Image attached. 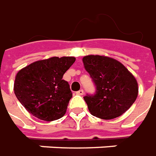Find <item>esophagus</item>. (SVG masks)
Masks as SVG:
<instances>
[{"label":"esophagus","mask_w":156,"mask_h":156,"mask_svg":"<svg viewBox=\"0 0 156 156\" xmlns=\"http://www.w3.org/2000/svg\"><path fill=\"white\" fill-rule=\"evenodd\" d=\"M76 94H78V95H83L84 94V90L82 89H80L78 91H76Z\"/></svg>","instance_id":"esophagus-1"}]
</instances>
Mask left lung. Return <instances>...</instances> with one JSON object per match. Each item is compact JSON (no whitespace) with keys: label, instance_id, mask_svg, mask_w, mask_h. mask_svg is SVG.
I'll use <instances>...</instances> for the list:
<instances>
[{"label":"left lung","instance_id":"1","mask_svg":"<svg viewBox=\"0 0 156 156\" xmlns=\"http://www.w3.org/2000/svg\"><path fill=\"white\" fill-rule=\"evenodd\" d=\"M82 61L96 87L95 94L84 97L90 114L102 119L123 114L138 97L134 76L119 61L107 56L87 55Z\"/></svg>","mask_w":156,"mask_h":156}]
</instances>
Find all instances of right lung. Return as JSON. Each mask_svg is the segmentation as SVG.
Returning <instances> with one entry per match:
<instances>
[{
    "label": "right lung",
    "instance_id": "obj_1",
    "mask_svg": "<svg viewBox=\"0 0 156 156\" xmlns=\"http://www.w3.org/2000/svg\"><path fill=\"white\" fill-rule=\"evenodd\" d=\"M75 61V57H52L32 63L17 72L14 92L29 113L48 122L66 114L72 92L62 78Z\"/></svg>",
    "mask_w": 156,
    "mask_h": 156
}]
</instances>
